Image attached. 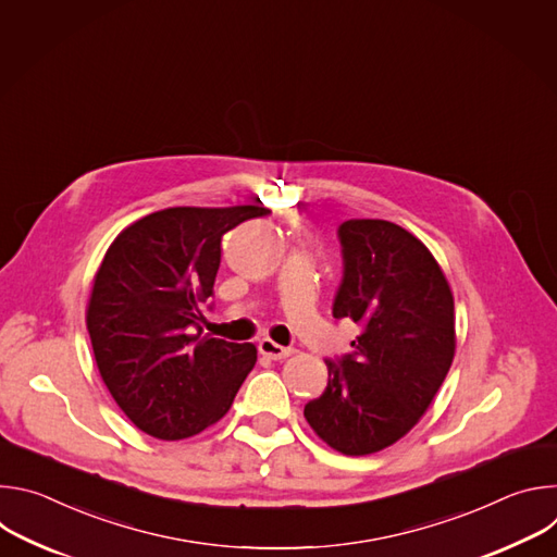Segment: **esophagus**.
I'll list each match as a JSON object with an SVG mask.
<instances>
[{"label":"esophagus","instance_id":"34e87169","mask_svg":"<svg viewBox=\"0 0 557 557\" xmlns=\"http://www.w3.org/2000/svg\"><path fill=\"white\" fill-rule=\"evenodd\" d=\"M260 352L264 355V357H269V359H273V361H280V359H286V357H290V352H293V348H284V346H280V344H275L273 339H262L260 342Z\"/></svg>","mask_w":557,"mask_h":557}]
</instances>
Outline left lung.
Returning a JSON list of instances; mask_svg holds the SVG:
<instances>
[{
	"mask_svg": "<svg viewBox=\"0 0 557 557\" xmlns=\"http://www.w3.org/2000/svg\"><path fill=\"white\" fill-rule=\"evenodd\" d=\"M344 277L335 320L361 335L326 359L329 385L304 408L308 425L346 456H366L406 436L430 408L456 350L454 295L430 249L387 220H346Z\"/></svg>",
	"mask_w": 557,
	"mask_h": 557,
	"instance_id": "left-lung-1",
	"label": "left lung"
}]
</instances>
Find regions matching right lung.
Returning a JSON list of instances; mask_svg holds the SVG:
<instances>
[{
	"mask_svg": "<svg viewBox=\"0 0 557 557\" xmlns=\"http://www.w3.org/2000/svg\"><path fill=\"white\" fill-rule=\"evenodd\" d=\"M267 207H172L123 228L88 301L103 383L145 434L181 441L220 421L258 361L253 344L202 337L222 235Z\"/></svg>",
	"mask_w": 557,
	"mask_h": 557,
	"instance_id": "add662e5",
	"label": "right lung"
}]
</instances>
